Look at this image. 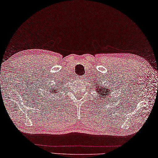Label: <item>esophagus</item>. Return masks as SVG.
Instances as JSON below:
<instances>
[{"label":"esophagus","instance_id":"esophagus-1","mask_svg":"<svg viewBox=\"0 0 158 158\" xmlns=\"http://www.w3.org/2000/svg\"><path fill=\"white\" fill-rule=\"evenodd\" d=\"M78 78L79 80H85V76H78Z\"/></svg>","mask_w":158,"mask_h":158}]
</instances>
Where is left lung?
Returning a JSON list of instances; mask_svg holds the SVG:
<instances>
[{"instance_id": "left-lung-1", "label": "left lung", "mask_w": 158, "mask_h": 158, "mask_svg": "<svg viewBox=\"0 0 158 158\" xmlns=\"http://www.w3.org/2000/svg\"><path fill=\"white\" fill-rule=\"evenodd\" d=\"M93 81H95V80H93ZM98 83L97 84V85H94L96 93L98 94L96 98H98L99 99V100H100V99H107V101L108 99L109 102L112 101L111 94L113 91H112V90L109 87H106V86H105V85H103V84L99 83V81H98ZM114 91H115V89H114ZM114 101V99H113V102ZM113 104H114V103H113Z\"/></svg>"}]
</instances>
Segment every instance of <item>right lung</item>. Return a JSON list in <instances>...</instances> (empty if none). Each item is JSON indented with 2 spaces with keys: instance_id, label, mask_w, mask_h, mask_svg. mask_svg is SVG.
<instances>
[{
  "instance_id": "add662e5",
  "label": "right lung",
  "mask_w": 158,
  "mask_h": 158,
  "mask_svg": "<svg viewBox=\"0 0 158 158\" xmlns=\"http://www.w3.org/2000/svg\"><path fill=\"white\" fill-rule=\"evenodd\" d=\"M65 82L62 81L60 80V82H57L55 83V86L53 85L52 86H48V88L47 90H46L45 91L44 90V93L45 95L44 98H46V101L47 103H52V104H59V101H60V98L59 97V95L60 94V93L63 91V84L65 83ZM61 100V99H60ZM56 105H55L56 106Z\"/></svg>"
}]
</instances>
